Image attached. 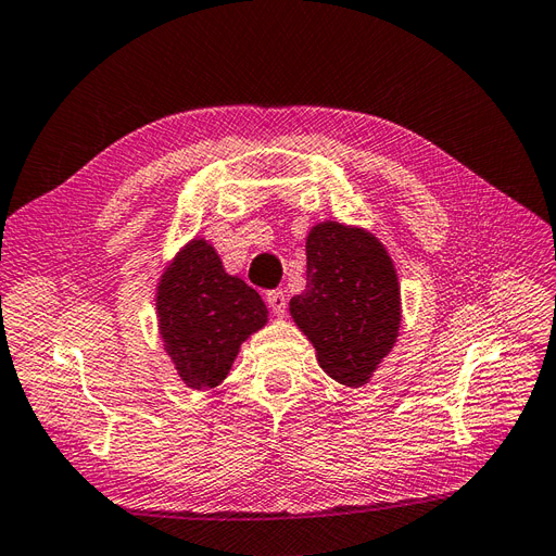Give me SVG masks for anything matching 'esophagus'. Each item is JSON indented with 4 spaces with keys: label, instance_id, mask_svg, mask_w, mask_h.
I'll list each match as a JSON object with an SVG mask.
<instances>
[{
    "label": "esophagus",
    "instance_id": "1",
    "mask_svg": "<svg viewBox=\"0 0 556 556\" xmlns=\"http://www.w3.org/2000/svg\"><path fill=\"white\" fill-rule=\"evenodd\" d=\"M267 305L273 307V312L277 317H281L287 312V293L283 291H269L267 293Z\"/></svg>",
    "mask_w": 556,
    "mask_h": 556
}]
</instances>
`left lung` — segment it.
<instances>
[{
    "mask_svg": "<svg viewBox=\"0 0 556 556\" xmlns=\"http://www.w3.org/2000/svg\"><path fill=\"white\" fill-rule=\"evenodd\" d=\"M307 287L289 312L317 362L340 386L359 388L396 343L400 277L382 241L364 227L324 220L305 239Z\"/></svg>",
    "mask_w": 556,
    "mask_h": 556,
    "instance_id": "left-lung-1",
    "label": "left lung"
}]
</instances>
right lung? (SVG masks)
<instances>
[{
  "mask_svg": "<svg viewBox=\"0 0 556 556\" xmlns=\"http://www.w3.org/2000/svg\"><path fill=\"white\" fill-rule=\"evenodd\" d=\"M156 324L185 386L211 390L230 374L239 348L267 324V307L244 279L227 275L220 255L194 237L156 283Z\"/></svg>",
  "mask_w": 556,
  "mask_h": 556,
  "instance_id": "right-lung-1",
  "label": "right lung"
}]
</instances>
